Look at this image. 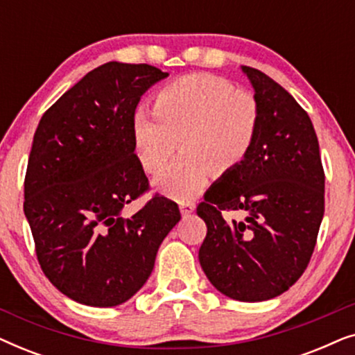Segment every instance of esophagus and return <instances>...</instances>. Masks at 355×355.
<instances>
[{"label": "esophagus", "instance_id": "1", "mask_svg": "<svg viewBox=\"0 0 355 355\" xmlns=\"http://www.w3.org/2000/svg\"><path fill=\"white\" fill-rule=\"evenodd\" d=\"M179 208H181L182 218H187V216H191V213L193 210H196V205H193V203H191V202H182L181 205H179Z\"/></svg>", "mask_w": 355, "mask_h": 355}]
</instances>
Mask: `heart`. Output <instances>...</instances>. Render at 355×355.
I'll use <instances>...</instances> for the list:
<instances>
[{"label": "heart", "mask_w": 355, "mask_h": 355, "mask_svg": "<svg viewBox=\"0 0 355 355\" xmlns=\"http://www.w3.org/2000/svg\"><path fill=\"white\" fill-rule=\"evenodd\" d=\"M260 108L249 92L208 74L169 82L153 98V114L137 110L130 119L134 153L145 173H157L179 139L182 159L153 179V187L176 200H191L216 176L244 163L254 147Z\"/></svg>", "instance_id": "1"}]
</instances>
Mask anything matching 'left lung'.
Here are the masks:
<instances>
[{
    "label": "left lung",
    "mask_w": 355,
    "mask_h": 355,
    "mask_svg": "<svg viewBox=\"0 0 355 355\" xmlns=\"http://www.w3.org/2000/svg\"><path fill=\"white\" fill-rule=\"evenodd\" d=\"M241 69L255 90L259 130L244 163L198 203L207 225L198 260L221 294L261 302L288 291L307 268L324 213V173L302 106L261 71ZM226 211L240 220H225Z\"/></svg>",
    "instance_id": "obj_1"
}]
</instances>
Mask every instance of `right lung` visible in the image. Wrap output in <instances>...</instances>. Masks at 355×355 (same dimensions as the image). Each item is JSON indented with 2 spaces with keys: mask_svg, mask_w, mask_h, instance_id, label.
Masks as SVG:
<instances>
[{
  "mask_svg": "<svg viewBox=\"0 0 355 355\" xmlns=\"http://www.w3.org/2000/svg\"><path fill=\"white\" fill-rule=\"evenodd\" d=\"M164 77L150 64L106 62L48 108L33 135L24 213L43 273L79 304L114 307L132 297L181 220L176 203L158 193L123 215L148 189L130 119Z\"/></svg>",
  "mask_w": 355,
  "mask_h": 355,
  "instance_id": "1",
  "label": "right lung"
}]
</instances>
